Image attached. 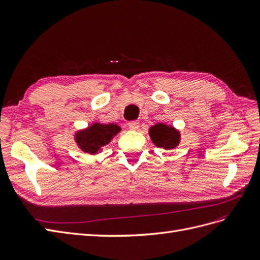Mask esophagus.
I'll return each instance as SVG.
<instances>
[{"label": "esophagus", "instance_id": "obj_1", "mask_svg": "<svg viewBox=\"0 0 260 260\" xmlns=\"http://www.w3.org/2000/svg\"><path fill=\"white\" fill-rule=\"evenodd\" d=\"M128 127L130 130H137L140 127V122L138 120H133L128 123Z\"/></svg>", "mask_w": 260, "mask_h": 260}]
</instances>
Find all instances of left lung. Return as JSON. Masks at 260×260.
Here are the masks:
<instances>
[{
	"mask_svg": "<svg viewBox=\"0 0 260 260\" xmlns=\"http://www.w3.org/2000/svg\"><path fill=\"white\" fill-rule=\"evenodd\" d=\"M148 135L155 146L164 149H172L180 144L181 133L174 125L164 122L156 123L148 129Z\"/></svg>",
	"mask_w": 260,
	"mask_h": 260,
	"instance_id": "obj_1",
	"label": "left lung"
}]
</instances>
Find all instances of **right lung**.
I'll list each match as a JSON object with an SVG mask.
<instances>
[{
	"label": "right lung",
	"mask_w": 260,
	"mask_h": 260,
	"mask_svg": "<svg viewBox=\"0 0 260 260\" xmlns=\"http://www.w3.org/2000/svg\"><path fill=\"white\" fill-rule=\"evenodd\" d=\"M121 131L116 123L93 122L88 127L75 132V142L83 153L96 155L103 151V147L111 143L115 136Z\"/></svg>",
	"instance_id": "add662e5"
}]
</instances>
